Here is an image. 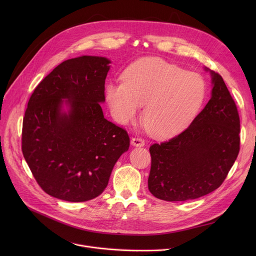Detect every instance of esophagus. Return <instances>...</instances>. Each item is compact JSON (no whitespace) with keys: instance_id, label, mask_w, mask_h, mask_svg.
<instances>
[{"instance_id":"34e87169","label":"esophagus","mask_w":256,"mask_h":256,"mask_svg":"<svg viewBox=\"0 0 256 256\" xmlns=\"http://www.w3.org/2000/svg\"><path fill=\"white\" fill-rule=\"evenodd\" d=\"M130 143L132 146H136V147H142L145 145V142L143 139L141 138H132L130 140Z\"/></svg>"}]
</instances>
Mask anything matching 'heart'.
Returning <instances> with one entry per match:
<instances>
[{
	"label": "heart",
	"mask_w": 256,
	"mask_h": 256,
	"mask_svg": "<svg viewBox=\"0 0 256 256\" xmlns=\"http://www.w3.org/2000/svg\"><path fill=\"white\" fill-rule=\"evenodd\" d=\"M206 84L200 76L156 57L130 65L124 82H110L106 98L117 122L128 124L139 116L152 135L172 137L184 130L204 102Z\"/></svg>",
	"instance_id": "heart-1"
}]
</instances>
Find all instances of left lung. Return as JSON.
Here are the masks:
<instances>
[{
  "label": "left lung",
  "instance_id": "obj_1",
  "mask_svg": "<svg viewBox=\"0 0 256 256\" xmlns=\"http://www.w3.org/2000/svg\"><path fill=\"white\" fill-rule=\"evenodd\" d=\"M212 78L210 100L190 126L168 142L154 144L148 190L165 201L204 196L222 184L240 152V117L222 76Z\"/></svg>",
  "mask_w": 256,
  "mask_h": 256
}]
</instances>
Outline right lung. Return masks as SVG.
Returning <instances> with one entry per match:
<instances>
[{
    "label": "right lung",
    "mask_w": 256,
    "mask_h": 256,
    "mask_svg": "<svg viewBox=\"0 0 256 256\" xmlns=\"http://www.w3.org/2000/svg\"><path fill=\"white\" fill-rule=\"evenodd\" d=\"M109 60L80 56L35 88L22 122V154L42 189L70 202L100 195L128 152V132L104 117Z\"/></svg>",
    "instance_id": "obj_1"
}]
</instances>
